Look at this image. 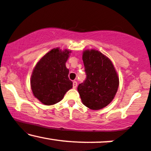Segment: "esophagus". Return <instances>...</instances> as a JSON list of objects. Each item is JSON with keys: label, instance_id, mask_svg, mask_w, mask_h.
Listing matches in <instances>:
<instances>
[{"label": "esophagus", "instance_id": "esophagus-1", "mask_svg": "<svg viewBox=\"0 0 151 151\" xmlns=\"http://www.w3.org/2000/svg\"><path fill=\"white\" fill-rule=\"evenodd\" d=\"M77 86V82L76 81H73V88L74 89H76Z\"/></svg>", "mask_w": 151, "mask_h": 151}]
</instances>
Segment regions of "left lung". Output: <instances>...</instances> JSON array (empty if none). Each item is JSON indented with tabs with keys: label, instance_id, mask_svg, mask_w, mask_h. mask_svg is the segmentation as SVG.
<instances>
[{
	"label": "left lung",
	"instance_id": "left-lung-1",
	"mask_svg": "<svg viewBox=\"0 0 151 151\" xmlns=\"http://www.w3.org/2000/svg\"><path fill=\"white\" fill-rule=\"evenodd\" d=\"M85 80L78 85L81 101L88 108L99 110L114 99L119 78L113 64L97 50H86L82 56Z\"/></svg>",
	"mask_w": 151,
	"mask_h": 151
}]
</instances>
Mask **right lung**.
Listing matches in <instances>:
<instances>
[{
    "mask_svg": "<svg viewBox=\"0 0 151 151\" xmlns=\"http://www.w3.org/2000/svg\"><path fill=\"white\" fill-rule=\"evenodd\" d=\"M70 51L52 50L37 62L31 76V89L39 101L45 105L60 101L72 88L66 62Z\"/></svg>",
    "mask_w": 151,
    "mask_h": 151,
    "instance_id": "right-lung-1",
    "label": "right lung"
}]
</instances>
